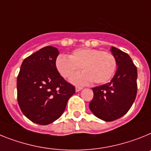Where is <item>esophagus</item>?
Segmentation results:
<instances>
[{
	"label": "esophagus",
	"mask_w": 151,
	"mask_h": 151,
	"mask_svg": "<svg viewBox=\"0 0 151 151\" xmlns=\"http://www.w3.org/2000/svg\"><path fill=\"white\" fill-rule=\"evenodd\" d=\"M75 89H76V91H77V92H78V91H81V90L83 89V87H79V86H76Z\"/></svg>",
	"instance_id": "esophagus-1"
}]
</instances>
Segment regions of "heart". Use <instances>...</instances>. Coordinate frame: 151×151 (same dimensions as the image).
I'll return each instance as SVG.
<instances>
[{
  "mask_svg": "<svg viewBox=\"0 0 151 151\" xmlns=\"http://www.w3.org/2000/svg\"><path fill=\"white\" fill-rule=\"evenodd\" d=\"M116 65L112 53L92 48L77 49L69 57L60 55L56 60L57 69L64 78H70L82 68L84 72L72 78L80 84L106 83L114 76Z\"/></svg>",
  "mask_w": 151,
  "mask_h": 151,
  "instance_id": "b5f03b06",
  "label": "heart"
}]
</instances>
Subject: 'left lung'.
<instances>
[{
  "instance_id": "1",
  "label": "left lung",
  "mask_w": 151,
  "mask_h": 151,
  "mask_svg": "<svg viewBox=\"0 0 151 151\" xmlns=\"http://www.w3.org/2000/svg\"><path fill=\"white\" fill-rule=\"evenodd\" d=\"M117 70L111 82L93 87V97L89 104L91 112L105 121L123 116L132 106L137 91V70L128 54L112 47Z\"/></svg>"
}]
</instances>
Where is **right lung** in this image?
<instances>
[{"label": "right lung", "instance_id": "obj_1", "mask_svg": "<svg viewBox=\"0 0 151 151\" xmlns=\"http://www.w3.org/2000/svg\"><path fill=\"white\" fill-rule=\"evenodd\" d=\"M56 47H44L22 62L17 79V102L27 118L47 125L64 113L75 87L61 77L56 68Z\"/></svg>", "mask_w": 151, "mask_h": 151}]
</instances>
